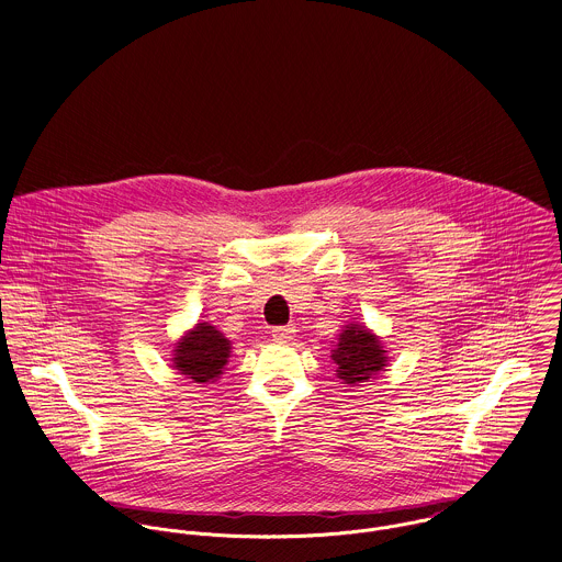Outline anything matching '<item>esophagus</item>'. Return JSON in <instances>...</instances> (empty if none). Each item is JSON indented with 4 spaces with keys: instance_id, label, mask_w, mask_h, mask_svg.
Returning <instances> with one entry per match:
<instances>
[{
    "instance_id": "esophagus-1",
    "label": "esophagus",
    "mask_w": 562,
    "mask_h": 562,
    "mask_svg": "<svg viewBox=\"0 0 562 562\" xmlns=\"http://www.w3.org/2000/svg\"><path fill=\"white\" fill-rule=\"evenodd\" d=\"M296 335V326L288 324V326H274L272 328V339L274 341H290Z\"/></svg>"
}]
</instances>
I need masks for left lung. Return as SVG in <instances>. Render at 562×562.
Instances as JSON below:
<instances>
[{
    "instance_id": "1",
    "label": "left lung",
    "mask_w": 562,
    "mask_h": 562,
    "mask_svg": "<svg viewBox=\"0 0 562 562\" xmlns=\"http://www.w3.org/2000/svg\"><path fill=\"white\" fill-rule=\"evenodd\" d=\"M337 379L348 387H359L376 379L387 368V350L383 339L361 322H348L337 335V344L330 350Z\"/></svg>"
}]
</instances>
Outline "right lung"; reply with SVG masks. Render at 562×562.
Listing matches in <instances>:
<instances>
[{"instance_id":"obj_1","label":"right lung","mask_w":562,"mask_h":562,"mask_svg":"<svg viewBox=\"0 0 562 562\" xmlns=\"http://www.w3.org/2000/svg\"><path fill=\"white\" fill-rule=\"evenodd\" d=\"M232 357V341L210 322H196L172 348V370L196 385H210L221 379Z\"/></svg>"}]
</instances>
